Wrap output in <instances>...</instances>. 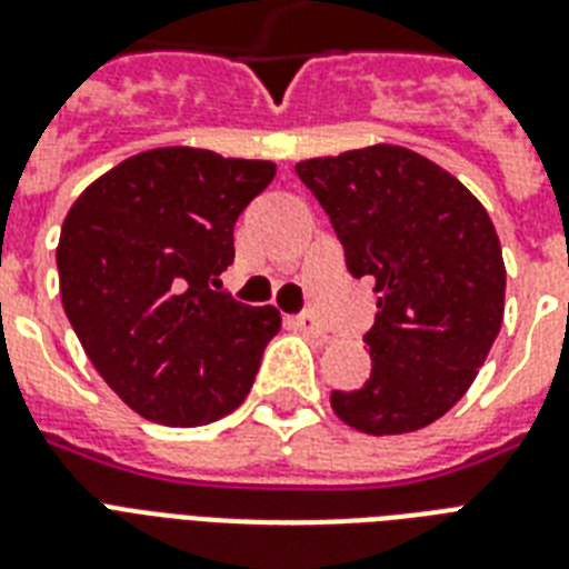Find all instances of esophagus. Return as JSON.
Masks as SVG:
<instances>
[{
    "instance_id": "34e87169",
    "label": "esophagus",
    "mask_w": 569,
    "mask_h": 569,
    "mask_svg": "<svg viewBox=\"0 0 569 569\" xmlns=\"http://www.w3.org/2000/svg\"><path fill=\"white\" fill-rule=\"evenodd\" d=\"M295 328L301 330V333H307V337H321V333H325L321 321L316 319V316H310V312H301V316H295Z\"/></svg>"
}]
</instances>
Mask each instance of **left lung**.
<instances>
[{
    "instance_id": "obj_1",
    "label": "left lung",
    "mask_w": 569,
    "mask_h": 569,
    "mask_svg": "<svg viewBox=\"0 0 569 569\" xmlns=\"http://www.w3.org/2000/svg\"><path fill=\"white\" fill-rule=\"evenodd\" d=\"M328 212L355 277H372L378 316L363 342L372 375L330 405L363 433L419 431L458 405L505 316L493 221L431 159L375 144L295 164Z\"/></svg>"
}]
</instances>
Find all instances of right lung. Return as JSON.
I'll return each mask as SVG.
<instances>
[{"label": "right lung", "mask_w": 569, "mask_h": 569, "mask_svg": "<svg viewBox=\"0 0 569 569\" xmlns=\"http://www.w3.org/2000/svg\"><path fill=\"white\" fill-rule=\"evenodd\" d=\"M274 162L197 147L138 153L79 194L61 227V303L102 380L150 422L232 413L280 330L274 307L221 289L232 227Z\"/></svg>", "instance_id": "add662e5"}]
</instances>
